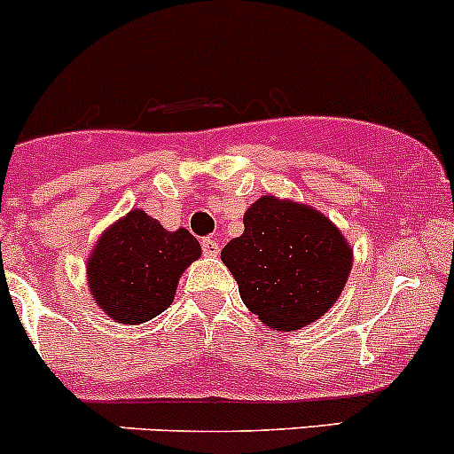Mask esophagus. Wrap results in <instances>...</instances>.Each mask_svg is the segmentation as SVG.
Masks as SVG:
<instances>
[{
  "label": "esophagus",
  "mask_w": 454,
  "mask_h": 454,
  "mask_svg": "<svg viewBox=\"0 0 454 454\" xmlns=\"http://www.w3.org/2000/svg\"><path fill=\"white\" fill-rule=\"evenodd\" d=\"M200 247H203V254L207 255V258H216L218 251H221V242H218L216 238H203V240H200Z\"/></svg>",
  "instance_id": "obj_1"
}]
</instances>
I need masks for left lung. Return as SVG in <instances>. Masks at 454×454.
Returning <instances> with one entry per match:
<instances>
[{
    "mask_svg": "<svg viewBox=\"0 0 454 454\" xmlns=\"http://www.w3.org/2000/svg\"><path fill=\"white\" fill-rule=\"evenodd\" d=\"M245 231L221 251L242 301L275 330H299L324 317L352 270V249L324 214L262 196Z\"/></svg>",
    "mask_w": 454,
    "mask_h": 454,
    "instance_id": "8db88e82",
    "label": "left lung"
}]
</instances>
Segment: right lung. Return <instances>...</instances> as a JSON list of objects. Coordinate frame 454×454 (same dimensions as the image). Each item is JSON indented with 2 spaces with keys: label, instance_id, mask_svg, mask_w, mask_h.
I'll use <instances>...</instances> for the list:
<instances>
[{
  "label": "right lung",
  "instance_id": "add662e5",
  "mask_svg": "<svg viewBox=\"0 0 454 454\" xmlns=\"http://www.w3.org/2000/svg\"><path fill=\"white\" fill-rule=\"evenodd\" d=\"M200 255L188 231H166L155 218L133 209L106 229L87 264L89 291L120 324H144L172 303L181 273Z\"/></svg>",
  "mask_w": 454,
  "mask_h": 454
}]
</instances>
